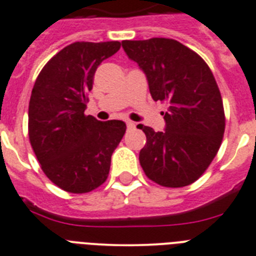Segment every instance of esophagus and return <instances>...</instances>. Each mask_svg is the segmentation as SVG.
Instances as JSON below:
<instances>
[{"instance_id": "obj_1", "label": "esophagus", "mask_w": 256, "mask_h": 256, "mask_svg": "<svg viewBox=\"0 0 256 256\" xmlns=\"http://www.w3.org/2000/svg\"><path fill=\"white\" fill-rule=\"evenodd\" d=\"M135 126H136V125H135L134 122H131V121H130V122H128V128H135Z\"/></svg>"}]
</instances>
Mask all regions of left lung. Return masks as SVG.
<instances>
[{"label": "left lung", "instance_id": "left-lung-1", "mask_svg": "<svg viewBox=\"0 0 256 256\" xmlns=\"http://www.w3.org/2000/svg\"><path fill=\"white\" fill-rule=\"evenodd\" d=\"M122 48L145 74L152 98L168 104L164 131L139 125L146 135L140 166L160 186L195 182L214 160L224 134L222 96L210 68L174 39L124 40Z\"/></svg>", "mask_w": 256, "mask_h": 256}]
</instances>
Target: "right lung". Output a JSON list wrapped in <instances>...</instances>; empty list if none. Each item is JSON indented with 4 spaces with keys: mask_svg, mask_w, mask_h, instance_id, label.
Returning a JSON list of instances; mask_svg holds the SVG:
<instances>
[{
    "mask_svg": "<svg viewBox=\"0 0 256 256\" xmlns=\"http://www.w3.org/2000/svg\"><path fill=\"white\" fill-rule=\"evenodd\" d=\"M120 42H75L39 72L29 102V140L46 176L62 190L84 194L102 185L126 131L120 120L85 116L98 66Z\"/></svg>",
    "mask_w": 256,
    "mask_h": 256,
    "instance_id": "obj_1",
    "label": "right lung"
}]
</instances>
